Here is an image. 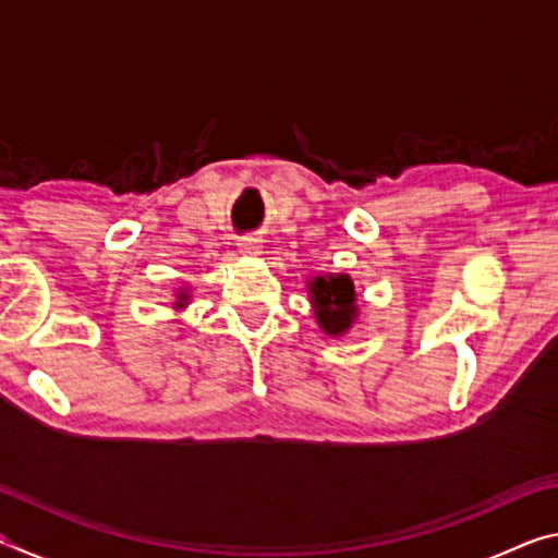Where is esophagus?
I'll use <instances>...</instances> for the list:
<instances>
[{
	"label": "esophagus",
	"instance_id": "esophagus-1",
	"mask_svg": "<svg viewBox=\"0 0 558 558\" xmlns=\"http://www.w3.org/2000/svg\"><path fill=\"white\" fill-rule=\"evenodd\" d=\"M263 248V241L258 239V235H245V239L239 241V251L243 253V256H258Z\"/></svg>",
	"mask_w": 558,
	"mask_h": 558
}]
</instances>
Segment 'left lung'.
<instances>
[{"label":"left lung","mask_w":558,"mask_h":558,"mask_svg":"<svg viewBox=\"0 0 558 558\" xmlns=\"http://www.w3.org/2000/svg\"><path fill=\"white\" fill-rule=\"evenodd\" d=\"M307 292L310 302H313L317 323L323 327L325 335L339 337L354 325V319L359 315L356 292L352 278L344 276V272H339V276L327 272V276L310 278Z\"/></svg>","instance_id":"8db88e82"}]
</instances>
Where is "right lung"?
<instances>
[{
  "label": "right lung",
  "mask_w": 558,
  "mask_h": 558,
  "mask_svg": "<svg viewBox=\"0 0 558 558\" xmlns=\"http://www.w3.org/2000/svg\"><path fill=\"white\" fill-rule=\"evenodd\" d=\"M186 302H189V292H186V288H184V290H179V292H177V302H174V307H177V310H182V307H186Z\"/></svg>",
  "instance_id": "obj_1"
}]
</instances>
